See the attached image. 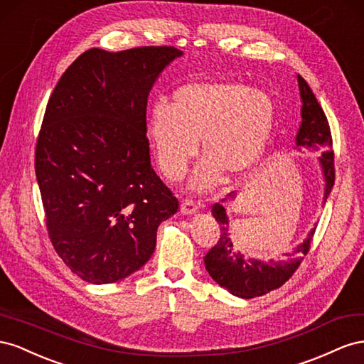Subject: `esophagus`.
<instances>
[{
  "instance_id": "1",
  "label": "esophagus",
  "mask_w": 364,
  "mask_h": 364,
  "mask_svg": "<svg viewBox=\"0 0 364 364\" xmlns=\"http://www.w3.org/2000/svg\"><path fill=\"white\" fill-rule=\"evenodd\" d=\"M180 212L181 215H193L198 212V205H196L192 200H184L180 205Z\"/></svg>"
}]
</instances>
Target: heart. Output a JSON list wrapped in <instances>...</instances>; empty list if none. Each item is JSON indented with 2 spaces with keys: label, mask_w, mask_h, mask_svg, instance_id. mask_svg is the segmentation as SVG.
Returning <instances> with one entry per match:
<instances>
[{
  "label": "heart",
  "mask_w": 364,
  "mask_h": 364,
  "mask_svg": "<svg viewBox=\"0 0 364 364\" xmlns=\"http://www.w3.org/2000/svg\"><path fill=\"white\" fill-rule=\"evenodd\" d=\"M276 107L272 96L240 82L210 80L184 85L171 107L155 103L146 136L166 178L181 180L198 152L204 159L189 181L193 192L223 181L245 180L261 161L272 137Z\"/></svg>",
  "instance_id": "obj_1"
}]
</instances>
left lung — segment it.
Masks as SVG:
<instances>
[{"label":"left lung","instance_id":"1","mask_svg":"<svg viewBox=\"0 0 364 364\" xmlns=\"http://www.w3.org/2000/svg\"><path fill=\"white\" fill-rule=\"evenodd\" d=\"M297 82L300 99H302V111H300L302 123H300L296 136V146L297 151L306 149L320 152L318 164L321 176H323L325 204L336 180L329 123L306 80L297 75ZM223 203H225V200H223ZM212 213L221 227V237L204 256L205 269L218 285L241 299L264 296L272 289L282 287L293 276L300 262L304 261V256L308 253L311 240H313L316 232L314 225L304 242H300L293 252L284 253V256L276 259V261L274 259L261 261L256 257H248L232 244L230 223H228V216L223 204H215Z\"/></svg>","mask_w":364,"mask_h":364}]
</instances>
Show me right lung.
<instances>
[{
    "label": "right lung",
    "mask_w": 364,
    "mask_h": 364,
    "mask_svg": "<svg viewBox=\"0 0 364 364\" xmlns=\"http://www.w3.org/2000/svg\"><path fill=\"white\" fill-rule=\"evenodd\" d=\"M175 47L91 48L65 70L47 103L35 169L59 257L90 284L146 264L178 200L151 164L148 96Z\"/></svg>",
    "instance_id": "add662e5"
}]
</instances>
